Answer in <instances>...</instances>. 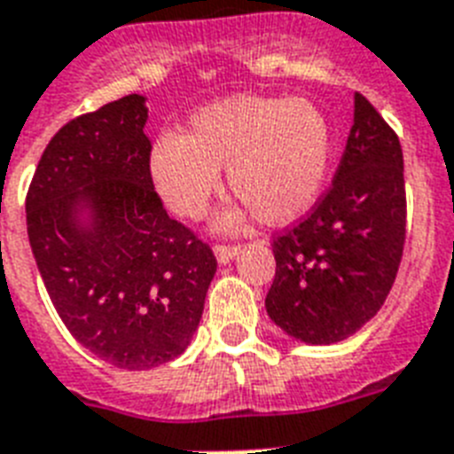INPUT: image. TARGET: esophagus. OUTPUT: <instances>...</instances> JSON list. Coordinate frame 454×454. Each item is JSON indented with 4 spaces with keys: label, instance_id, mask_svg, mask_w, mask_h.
<instances>
[{
    "label": "esophagus",
    "instance_id": "esophagus-1",
    "mask_svg": "<svg viewBox=\"0 0 454 454\" xmlns=\"http://www.w3.org/2000/svg\"><path fill=\"white\" fill-rule=\"evenodd\" d=\"M215 254H216V261H219V263H228V261H233L235 256H238L239 247L238 245H216Z\"/></svg>",
    "mask_w": 454,
    "mask_h": 454
}]
</instances>
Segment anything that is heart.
Wrapping results in <instances>:
<instances>
[{
	"label": "heart",
	"mask_w": 454,
	"mask_h": 454,
	"mask_svg": "<svg viewBox=\"0 0 454 454\" xmlns=\"http://www.w3.org/2000/svg\"><path fill=\"white\" fill-rule=\"evenodd\" d=\"M333 153V132L324 112L305 98L235 95L198 109L189 130L163 132L149 151L153 189L169 209L200 216L228 186L263 223H286L319 198ZM239 215L221 216L235 228Z\"/></svg>",
	"instance_id": "1"
}]
</instances>
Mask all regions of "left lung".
<instances>
[{"label": "left lung", "mask_w": 454, "mask_h": 454, "mask_svg": "<svg viewBox=\"0 0 454 454\" xmlns=\"http://www.w3.org/2000/svg\"><path fill=\"white\" fill-rule=\"evenodd\" d=\"M406 242L403 151L364 95L331 189L310 215L272 239L275 279L265 310L310 345L349 338L392 289Z\"/></svg>", "instance_id": "8db88e82"}]
</instances>
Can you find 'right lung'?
<instances>
[{
	"label": "right lung",
	"mask_w": 454,
	"mask_h": 454,
	"mask_svg": "<svg viewBox=\"0 0 454 454\" xmlns=\"http://www.w3.org/2000/svg\"><path fill=\"white\" fill-rule=\"evenodd\" d=\"M142 95L62 125L29 184V247L69 333L116 368L189 348L216 272L209 245L169 219L149 175Z\"/></svg>",
	"instance_id": "add662e5"
}]
</instances>
